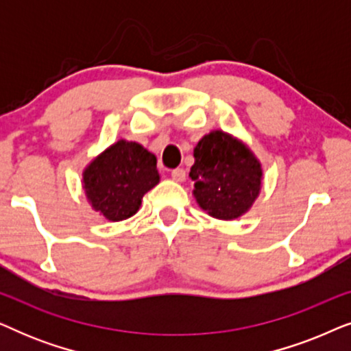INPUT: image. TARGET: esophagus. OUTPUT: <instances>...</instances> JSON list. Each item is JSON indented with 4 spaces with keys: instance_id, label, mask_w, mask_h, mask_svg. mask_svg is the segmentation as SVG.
<instances>
[{
    "instance_id": "esophagus-1",
    "label": "esophagus",
    "mask_w": 351,
    "mask_h": 351,
    "mask_svg": "<svg viewBox=\"0 0 351 351\" xmlns=\"http://www.w3.org/2000/svg\"><path fill=\"white\" fill-rule=\"evenodd\" d=\"M171 177L176 182H184L185 177H186V172H185V169H182V167H177V169L171 171Z\"/></svg>"
}]
</instances>
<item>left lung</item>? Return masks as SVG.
Masks as SVG:
<instances>
[{
  "instance_id": "left-lung-1",
  "label": "left lung",
  "mask_w": 351,
  "mask_h": 351,
  "mask_svg": "<svg viewBox=\"0 0 351 351\" xmlns=\"http://www.w3.org/2000/svg\"><path fill=\"white\" fill-rule=\"evenodd\" d=\"M195 180L198 204L215 219H237L251 208L261 190L262 169L243 143L228 134L214 131L195 148Z\"/></svg>"
}]
</instances>
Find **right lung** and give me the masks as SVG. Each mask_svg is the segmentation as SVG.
Instances as JSON below:
<instances>
[{
    "label": "right lung",
    "instance_id": "1",
    "mask_svg": "<svg viewBox=\"0 0 351 351\" xmlns=\"http://www.w3.org/2000/svg\"><path fill=\"white\" fill-rule=\"evenodd\" d=\"M83 180L93 208L118 222L137 213L142 196L160 182V174L153 153L136 142L119 141L90 162Z\"/></svg>",
    "mask_w": 351,
    "mask_h": 351
}]
</instances>
